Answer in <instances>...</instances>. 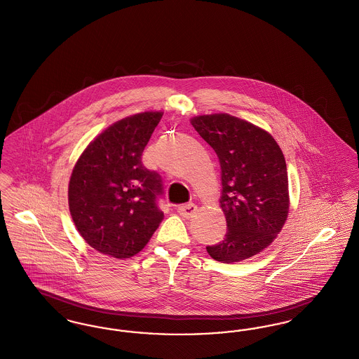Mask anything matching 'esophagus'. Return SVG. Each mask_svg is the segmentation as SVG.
Here are the masks:
<instances>
[{
  "instance_id": "esophagus-1",
  "label": "esophagus",
  "mask_w": 359,
  "mask_h": 359,
  "mask_svg": "<svg viewBox=\"0 0 359 359\" xmlns=\"http://www.w3.org/2000/svg\"><path fill=\"white\" fill-rule=\"evenodd\" d=\"M196 210H198V207L195 205H192V203H188V205H180L179 208H177V212L183 217V218H191L195 212H196Z\"/></svg>"
}]
</instances>
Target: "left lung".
Here are the masks:
<instances>
[{"label":"left lung","instance_id":"8db88e82","mask_svg":"<svg viewBox=\"0 0 359 359\" xmlns=\"http://www.w3.org/2000/svg\"><path fill=\"white\" fill-rule=\"evenodd\" d=\"M221 165V208L227 231L207 253L223 264L256 256L273 242L288 218L287 164L272 135L227 113L191 118Z\"/></svg>","mask_w":359,"mask_h":359}]
</instances>
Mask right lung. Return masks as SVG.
Returning a JSON list of instances; mask_svg holds the SVG:
<instances>
[{
    "label": "right lung",
    "mask_w": 359,
    "mask_h": 359,
    "mask_svg": "<svg viewBox=\"0 0 359 359\" xmlns=\"http://www.w3.org/2000/svg\"><path fill=\"white\" fill-rule=\"evenodd\" d=\"M161 117V111H144L114 122L86 147L72 170V221L102 255L120 259L136 256L164 219L157 207L161 179L141 163Z\"/></svg>",
    "instance_id": "add662e5"
}]
</instances>
